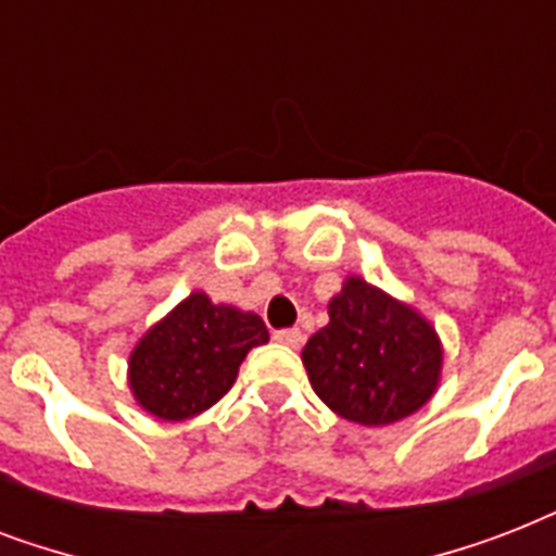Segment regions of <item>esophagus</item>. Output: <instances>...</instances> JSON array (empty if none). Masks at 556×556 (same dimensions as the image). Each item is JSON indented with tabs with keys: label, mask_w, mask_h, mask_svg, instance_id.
<instances>
[{
	"label": "esophagus",
	"mask_w": 556,
	"mask_h": 556,
	"mask_svg": "<svg viewBox=\"0 0 556 556\" xmlns=\"http://www.w3.org/2000/svg\"><path fill=\"white\" fill-rule=\"evenodd\" d=\"M274 340H277V343H282V346L296 349L300 343H303V331H300V329H277V331H274Z\"/></svg>",
	"instance_id": "obj_1"
}]
</instances>
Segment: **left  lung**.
<instances>
[{
    "label": "left lung",
    "mask_w": 556,
    "mask_h": 556,
    "mask_svg": "<svg viewBox=\"0 0 556 556\" xmlns=\"http://www.w3.org/2000/svg\"><path fill=\"white\" fill-rule=\"evenodd\" d=\"M314 392L346 421L383 427L421 409L435 392V329L361 277L329 303V326L303 349Z\"/></svg>",
    "instance_id": "1"
}]
</instances>
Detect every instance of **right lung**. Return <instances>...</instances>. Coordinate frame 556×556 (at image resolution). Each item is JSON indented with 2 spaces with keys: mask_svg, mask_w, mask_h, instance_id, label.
<instances>
[{
  "mask_svg": "<svg viewBox=\"0 0 556 556\" xmlns=\"http://www.w3.org/2000/svg\"><path fill=\"white\" fill-rule=\"evenodd\" d=\"M262 343H268V329L256 314L213 305L195 291L135 346L129 387L143 409L185 421L233 387L244 355Z\"/></svg>",
  "mask_w": 556,
  "mask_h": 556,
  "instance_id": "1",
  "label": "right lung"
}]
</instances>
